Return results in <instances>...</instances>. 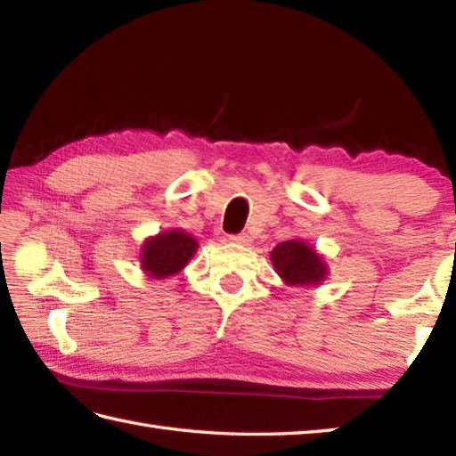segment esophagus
Instances as JSON below:
<instances>
[{
  "instance_id": "1",
  "label": "esophagus",
  "mask_w": 456,
  "mask_h": 456,
  "mask_svg": "<svg viewBox=\"0 0 456 456\" xmlns=\"http://www.w3.org/2000/svg\"><path fill=\"white\" fill-rule=\"evenodd\" d=\"M231 240L237 245H248L250 243V235L248 233H239V235H231Z\"/></svg>"
}]
</instances>
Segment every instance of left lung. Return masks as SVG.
<instances>
[{"instance_id": "left-lung-1", "label": "left lung", "mask_w": 456, "mask_h": 456, "mask_svg": "<svg viewBox=\"0 0 456 456\" xmlns=\"http://www.w3.org/2000/svg\"><path fill=\"white\" fill-rule=\"evenodd\" d=\"M270 260L288 286H317L327 276V265L315 250L299 239L274 247Z\"/></svg>"}]
</instances>
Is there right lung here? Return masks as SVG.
Instances as JSON below:
<instances>
[{"label":"right lung","mask_w":456,"mask_h":456,"mask_svg":"<svg viewBox=\"0 0 456 456\" xmlns=\"http://www.w3.org/2000/svg\"><path fill=\"white\" fill-rule=\"evenodd\" d=\"M198 240L182 229H172L144 240L141 266L151 278H168L178 274L196 255Z\"/></svg>","instance_id":"obj_1"}]
</instances>
